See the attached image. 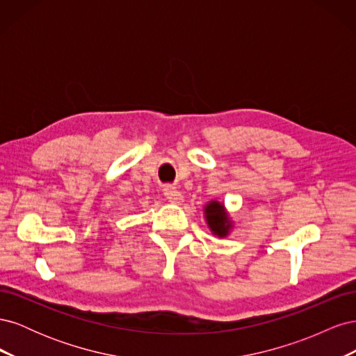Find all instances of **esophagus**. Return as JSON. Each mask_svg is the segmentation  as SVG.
Listing matches in <instances>:
<instances>
[{"mask_svg": "<svg viewBox=\"0 0 356 356\" xmlns=\"http://www.w3.org/2000/svg\"><path fill=\"white\" fill-rule=\"evenodd\" d=\"M165 196H166V199L169 200V202H172V203H177V204H179L182 200H184V196L181 195V191L179 190H177L175 187H170V186H168V187H165Z\"/></svg>", "mask_w": 356, "mask_h": 356, "instance_id": "obj_1", "label": "esophagus"}]
</instances>
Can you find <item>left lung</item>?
<instances>
[{
    "instance_id": "left-lung-1",
    "label": "left lung",
    "mask_w": 356,
    "mask_h": 356,
    "mask_svg": "<svg viewBox=\"0 0 356 356\" xmlns=\"http://www.w3.org/2000/svg\"><path fill=\"white\" fill-rule=\"evenodd\" d=\"M204 218H207L208 227L215 236H220V238H225L233 229V222L229 217L227 211H225L224 204L211 200L207 207H204Z\"/></svg>"
}]
</instances>
